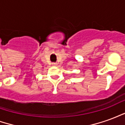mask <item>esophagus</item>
<instances>
[{
	"label": "esophagus",
	"instance_id": "34e87169",
	"mask_svg": "<svg viewBox=\"0 0 125 125\" xmlns=\"http://www.w3.org/2000/svg\"><path fill=\"white\" fill-rule=\"evenodd\" d=\"M56 64H57V63H53V64H52V65H56Z\"/></svg>",
	"mask_w": 125,
	"mask_h": 125
}]
</instances>
